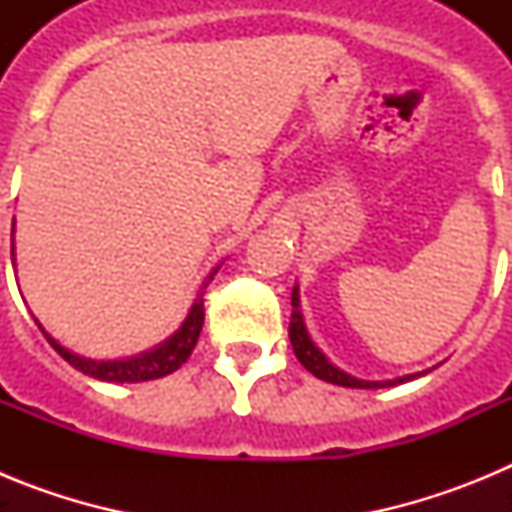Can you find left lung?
<instances>
[{
  "mask_svg": "<svg viewBox=\"0 0 512 512\" xmlns=\"http://www.w3.org/2000/svg\"><path fill=\"white\" fill-rule=\"evenodd\" d=\"M289 341H292V348H295V356L300 359V364L305 366L307 372L315 374L318 379L330 384H338V387H359V390H374V387H390V384L397 382H408L413 377H400L392 379V382H364V379H356L351 374L341 372L338 366L330 364L323 356L315 343L307 336L305 323H302V312H300V295H297V287L292 289V320H289Z\"/></svg>",
  "mask_w": 512,
  "mask_h": 512,
  "instance_id": "left-lung-1",
  "label": "left lung"
}]
</instances>
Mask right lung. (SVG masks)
Returning <instances> with one entry per match:
<instances>
[{
	"label": "right lung",
	"mask_w": 512,
	"mask_h": 512,
	"mask_svg": "<svg viewBox=\"0 0 512 512\" xmlns=\"http://www.w3.org/2000/svg\"><path fill=\"white\" fill-rule=\"evenodd\" d=\"M215 274H217V269L212 271L207 282H212V277H215ZM207 282L200 287V295H197V300H194L192 310H189V315H187V320L182 323V328L176 330L174 336H171L166 343H161V346L153 348V351H148V354L135 356V359H125V361L84 359V356H76V354H71V351H66L63 346H58V343L53 341V338L48 336L43 328L40 330H43L45 338H48V343L56 348L58 354L69 361L74 369H79V372L87 374V377L102 379V382H148V379L166 377V374L176 372V369H179V366L189 359V354L194 351V346H197L202 323H205V300H202V295H205Z\"/></svg>",
	"instance_id": "right-lung-1"
}]
</instances>
